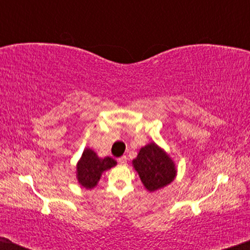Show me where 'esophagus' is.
<instances>
[{
    "mask_svg": "<svg viewBox=\"0 0 250 250\" xmlns=\"http://www.w3.org/2000/svg\"><path fill=\"white\" fill-rule=\"evenodd\" d=\"M118 163L122 164V165H124V164L127 163V157H126V156L119 157V158H118Z\"/></svg>",
    "mask_w": 250,
    "mask_h": 250,
    "instance_id": "obj_1",
    "label": "esophagus"
}]
</instances>
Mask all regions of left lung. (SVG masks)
Returning <instances> with one entry per match:
<instances>
[{
	"label": "left lung",
	"mask_w": 250,
	"mask_h": 250,
	"mask_svg": "<svg viewBox=\"0 0 250 250\" xmlns=\"http://www.w3.org/2000/svg\"><path fill=\"white\" fill-rule=\"evenodd\" d=\"M133 166L150 192L166 187L176 175L173 160L153 142L141 148L138 157L133 160Z\"/></svg>",
	"instance_id": "obj_1"
}]
</instances>
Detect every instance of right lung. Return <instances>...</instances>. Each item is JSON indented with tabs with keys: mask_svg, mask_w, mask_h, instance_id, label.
Returning a JSON list of instances; mask_svg holds the SVG:
<instances>
[{
	"mask_svg": "<svg viewBox=\"0 0 250 250\" xmlns=\"http://www.w3.org/2000/svg\"><path fill=\"white\" fill-rule=\"evenodd\" d=\"M116 160L111 157L99 158L93 150L85 149L77 164V179L82 187L92 189L97 186L101 174L116 166Z\"/></svg>",
	"mask_w": 250,
	"mask_h": 250,
	"instance_id": "right-lung-1",
	"label": "right lung"
}]
</instances>
